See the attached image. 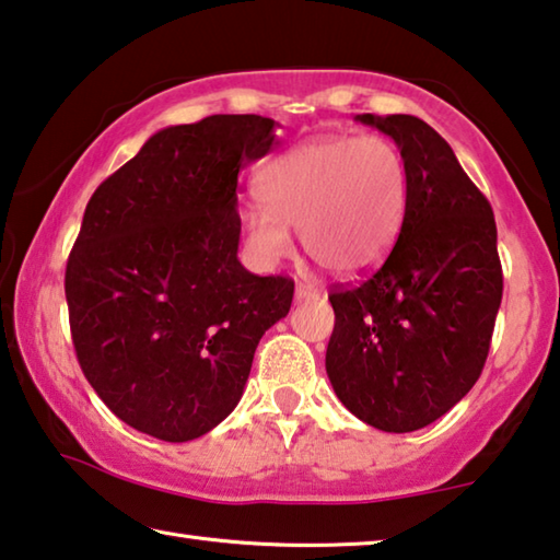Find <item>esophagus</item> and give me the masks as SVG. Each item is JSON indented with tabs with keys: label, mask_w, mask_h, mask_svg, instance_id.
Here are the masks:
<instances>
[{
	"label": "esophagus",
	"mask_w": 560,
	"mask_h": 560,
	"mask_svg": "<svg viewBox=\"0 0 560 560\" xmlns=\"http://www.w3.org/2000/svg\"><path fill=\"white\" fill-rule=\"evenodd\" d=\"M294 296H296L299 304H301V301H316L318 299V291L312 289V287H306V283H299Z\"/></svg>",
	"instance_id": "34e87169"
}]
</instances>
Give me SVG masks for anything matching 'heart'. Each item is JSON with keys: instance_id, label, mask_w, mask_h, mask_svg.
I'll use <instances>...</instances> for the list:
<instances>
[{"instance_id": "b5f03b06", "label": "heart", "mask_w": 560, "mask_h": 560, "mask_svg": "<svg viewBox=\"0 0 560 560\" xmlns=\"http://www.w3.org/2000/svg\"><path fill=\"white\" fill-rule=\"evenodd\" d=\"M408 179L386 137H316L266 166L261 201L242 214L246 244L264 264L301 246L326 273L359 279L386 259L401 232Z\"/></svg>"}]
</instances>
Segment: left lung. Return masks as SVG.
I'll use <instances>...</instances> for the list:
<instances>
[{"instance_id":"obj_1","label":"left lung","mask_w":560,"mask_h":560,"mask_svg":"<svg viewBox=\"0 0 560 560\" xmlns=\"http://www.w3.org/2000/svg\"><path fill=\"white\" fill-rule=\"evenodd\" d=\"M406 162L401 232L384 266L336 289L326 374L339 401L378 431L408 433L471 392L503 296L495 219L439 131L411 114H359Z\"/></svg>"}]
</instances>
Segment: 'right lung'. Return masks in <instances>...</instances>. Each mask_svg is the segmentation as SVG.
Here are the masks:
<instances>
[{
    "instance_id": "add662e5",
    "label": "right lung",
    "mask_w": 560,
    "mask_h": 560,
    "mask_svg": "<svg viewBox=\"0 0 560 560\" xmlns=\"http://www.w3.org/2000/svg\"><path fill=\"white\" fill-rule=\"evenodd\" d=\"M279 124L214 114L159 129L86 203L67 261L79 366L131 429L182 443L234 411L294 281L238 261V172Z\"/></svg>"
}]
</instances>
